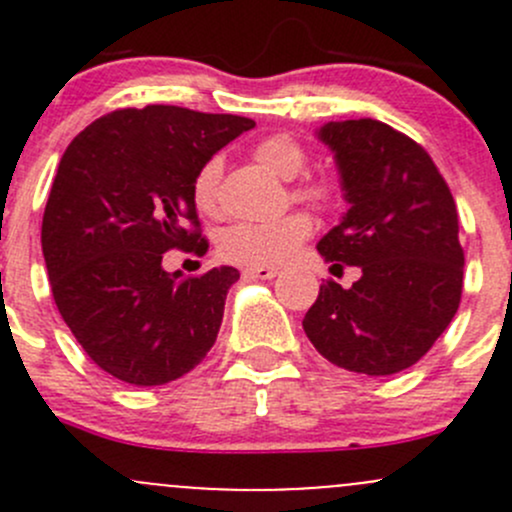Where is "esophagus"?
Wrapping results in <instances>:
<instances>
[{
	"instance_id": "esophagus-1",
	"label": "esophagus",
	"mask_w": 512,
	"mask_h": 512,
	"mask_svg": "<svg viewBox=\"0 0 512 512\" xmlns=\"http://www.w3.org/2000/svg\"><path fill=\"white\" fill-rule=\"evenodd\" d=\"M245 275L257 277V280H272L277 277V270L275 267H245Z\"/></svg>"
}]
</instances>
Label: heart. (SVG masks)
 Returning <instances> with one entry per match:
<instances>
[{
  "mask_svg": "<svg viewBox=\"0 0 512 512\" xmlns=\"http://www.w3.org/2000/svg\"><path fill=\"white\" fill-rule=\"evenodd\" d=\"M255 158L280 178H297L307 168V151L297 138L287 136V133H272V136L262 138L255 146ZM220 178H223V160L218 156L205 160L193 175V185H190L193 203L208 218L223 215ZM292 195L312 208L327 210L337 200V183L327 175H312V178L299 180L292 188ZM309 232H312V220L304 213H287L277 220H267V223H235L220 232L218 252L232 265H280L294 255V250L307 240Z\"/></svg>",
  "mask_w": 512,
  "mask_h": 512,
  "instance_id": "b5f03b06",
  "label": "heart"
}]
</instances>
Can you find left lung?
<instances>
[{
  "label": "left lung",
  "instance_id": "left-lung-1",
  "mask_svg": "<svg viewBox=\"0 0 512 512\" xmlns=\"http://www.w3.org/2000/svg\"><path fill=\"white\" fill-rule=\"evenodd\" d=\"M319 138L337 158L349 210L319 240L344 289L319 287L302 327L324 359L389 376L414 366L456 317L463 292L458 213L446 180L414 138L374 118L329 121Z\"/></svg>",
  "mask_w": 512,
  "mask_h": 512
}]
</instances>
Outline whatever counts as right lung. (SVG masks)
<instances>
[{
  "label": "right lung",
  "mask_w": 512,
  "mask_h": 512,
  "mask_svg": "<svg viewBox=\"0 0 512 512\" xmlns=\"http://www.w3.org/2000/svg\"><path fill=\"white\" fill-rule=\"evenodd\" d=\"M255 121L180 106L118 108L71 141L41 223L51 294L98 369L133 386L180 379L205 359L235 267L165 272L163 255L208 252L193 175Z\"/></svg>",
  "instance_id": "add662e5"
}]
</instances>
